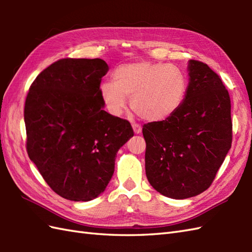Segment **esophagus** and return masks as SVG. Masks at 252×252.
I'll list each match as a JSON object with an SVG mask.
<instances>
[{
    "instance_id": "esophagus-1",
    "label": "esophagus",
    "mask_w": 252,
    "mask_h": 252,
    "mask_svg": "<svg viewBox=\"0 0 252 252\" xmlns=\"http://www.w3.org/2000/svg\"><path fill=\"white\" fill-rule=\"evenodd\" d=\"M132 127H133V131H134L135 134H140V133L142 132V127L140 125H137V123H133Z\"/></svg>"
}]
</instances>
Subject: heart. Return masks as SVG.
Listing matches in <instances>:
<instances>
[{
    "label": "heart",
    "mask_w": 252,
    "mask_h": 252,
    "mask_svg": "<svg viewBox=\"0 0 252 252\" xmlns=\"http://www.w3.org/2000/svg\"><path fill=\"white\" fill-rule=\"evenodd\" d=\"M186 92L187 80L180 68L148 61L119 66L112 73V82L99 88L101 100L112 115L120 116L130 97L135 114L152 122L172 116L183 104Z\"/></svg>",
    "instance_id": "heart-1"
}]
</instances>
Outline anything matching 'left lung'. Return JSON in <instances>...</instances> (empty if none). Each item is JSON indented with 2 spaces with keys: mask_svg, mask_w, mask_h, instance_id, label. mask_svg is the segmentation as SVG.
<instances>
[{
  "mask_svg": "<svg viewBox=\"0 0 252 252\" xmlns=\"http://www.w3.org/2000/svg\"><path fill=\"white\" fill-rule=\"evenodd\" d=\"M189 76L180 108L143 126L147 180L173 199L208 189L232 146L231 99L221 78L194 60L189 62Z\"/></svg>",
  "mask_w": 252,
  "mask_h": 252,
  "instance_id": "1",
  "label": "left lung"
}]
</instances>
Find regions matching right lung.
<instances>
[{"label": "right lung", "mask_w": 252, "mask_h": 252, "mask_svg": "<svg viewBox=\"0 0 252 252\" xmlns=\"http://www.w3.org/2000/svg\"><path fill=\"white\" fill-rule=\"evenodd\" d=\"M108 65L100 58H63L31 84L25 104L27 152L56 194L72 201L99 196L130 122L104 110L99 94Z\"/></svg>", "instance_id": "1"}]
</instances>
